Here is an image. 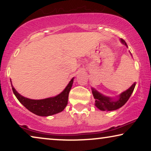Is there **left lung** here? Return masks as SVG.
Wrapping results in <instances>:
<instances>
[{"label": "left lung", "mask_w": 151, "mask_h": 151, "mask_svg": "<svg viewBox=\"0 0 151 151\" xmlns=\"http://www.w3.org/2000/svg\"><path fill=\"white\" fill-rule=\"evenodd\" d=\"M121 42L123 44H124L126 46H127V43L122 38H121ZM135 83H134L129 89L121 93L120 96H119V100L116 101H113L111 100V98L104 96L97 91L92 88L93 95L95 100H96L95 105L101 111H114L118 109L122 106L124 104H126V102H127L130 97H131L132 93H133L134 88H135Z\"/></svg>", "instance_id": "obj_1"}]
</instances>
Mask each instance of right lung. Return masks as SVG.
Instances as JSON below:
<instances>
[{"label": "right lung", "mask_w": 151, "mask_h": 151, "mask_svg": "<svg viewBox=\"0 0 151 151\" xmlns=\"http://www.w3.org/2000/svg\"><path fill=\"white\" fill-rule=\"evenodd\" d=\"M73 82V78L60 94L53 98L43 100H31L22 96L13 86V91L18 101L29 111L39 116H49L63 111L67 105L69 93Z\"/></svg>", "instance_id": "right-lung-1"}]
</instances>
